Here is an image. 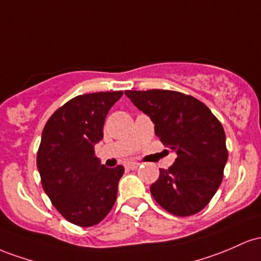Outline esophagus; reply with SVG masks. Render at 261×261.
<instances>
[{"label":"esophagus","mask_w":261,"mask_h":261,"mask_svg":"<svg viewBox=\"0 0 261 261\" xmlns=\"http://www.w3.org/2000/svg\"><path fill=\"white\" fill-rule=\"evenodd\" d=\"M138 166H139V163H133V162H130V163L125 164V168L130 169V170H136L137 168H138Z\"/></svg>","instance_id":"34e87169"}]
</instances>
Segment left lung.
Segmentation results:
<instances>
[{
  "mask_svg": "<svg viewBox=\"0 0 261 261\" xmlns=\"http://www.w3.org/2000/svg\"><path fill=\"white\" fill-rule=\"evenodd\" d=\"M138 110L150 117L155 134L177 158L150 186L154 200L180 217L208 204L223 178L228 159L221 122L197 98L170 90L124 92Z\"/></svg>",
  "mask_w": 261,
  "mask_h": 261,
  "instance_id": "obj_1",
  "label": "left lung"
}]
</instances>
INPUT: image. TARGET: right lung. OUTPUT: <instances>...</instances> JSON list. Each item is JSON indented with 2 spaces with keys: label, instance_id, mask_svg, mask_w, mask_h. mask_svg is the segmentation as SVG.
I'll return each mask as SVG.
<instances>
[{
  "label": "right lung",
  "instance_id": "obj_1",
  "mask_svg": "<svg viewBox=\"0 0 261 261\" xmlns=\"http://www.w3.org/2000/svg\"><path fill=\"white\" fill-rule=\"evenodd\" d=\"M122 91L76 96L53 113L42 133L37 154L42 186L51 203L80 227L99 223L117 198L122 165H101L95 144L103 138L108 111Z\"/></svg>",
  "mask_w": 261,
  "mask_h": 261
}]
</instances>
